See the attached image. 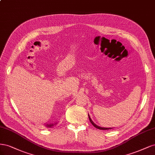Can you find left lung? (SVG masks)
Instances as JSON below:
<instances>
[{"label": "left lung", "instance_id": "1", "mask_svg": "<svg viewBox=\"0 0 155 155\" xmlns=\"http://www.w3.org/2000/svg\"><path fill=\"white\" fill-rule=\"evenodd\" d=\"M88 117H89V120H90L91 123L93 124V126L94 127H96V128H97V129H101V130H108V129H112V128H111V127H109V128H108V127H100V126H97V125H96L95 124H94V123L92 121V120L91 119L90 116H89V114H88Z\"/></svg>", "mask_w": 155, "mask_h": 155}]
</instances>
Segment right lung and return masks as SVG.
I'll use <instances>...</instances> for the list:
<instances>
[{"mask_svg": "<svg viewBox=\"0 0 155 155\" xmlns=\"http://www.w3.org/2000/svg\"><path fill=\"white\" fill-rule=\"evenodd\" d=\"M54 124H49V125H48H48H46V126H47V127H53Z\"/></svg>", "mask_w": 155, "mask_h": 155, "instance_id": "right-lung-1", "label": "right lung"}]
</instances>
